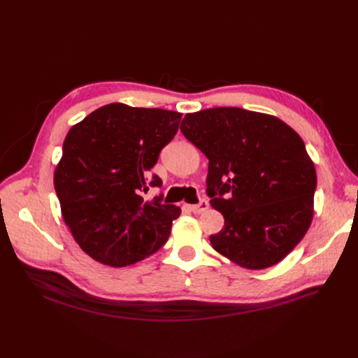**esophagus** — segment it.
I'll return each mask as SVG.
<instances>
[{
  "instance_id": "1",
  "label": "esophagus",
  "mask_w": 358,
  "mask_h": 358,
  "mask_svg": "<svg viewBox=\"0 0 358 358\" xmlns=\"http://www.w3.org/2000/svg\"><path fill=\"white\" fill-rule=\"evenodd\" d=\"M209 208V203H208V200H200V203L199 204H192V206H189V209L194 212V213H201V212H204L206 209Z\"/></svg>"
}]
</instances>
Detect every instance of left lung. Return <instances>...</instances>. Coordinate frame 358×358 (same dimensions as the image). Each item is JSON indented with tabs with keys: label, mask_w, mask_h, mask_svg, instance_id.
Listing matches in <instances>:
<instances>
[{
	"label": "left lung",
	"mask_w": 358,
	"mask_h": 358,
	"mask_svg": "<svg viewBox=\"0 0 358 358\" xmlns=\"http://www.w3.org/2000/svg\"><path fill=\"white\" fill-rule=\"evenodd\" d=\"M180 131L209 159L208 196L224 215L210 245L237 266L284 259L313 216L315 166L301 137L279 117L215 107L185 115Z\"/></svg>",
	"instance_id": "1"
}]
</instances>
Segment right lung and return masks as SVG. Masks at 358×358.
<instances>
[{"label":"right lung","mask_w":358,"mask_h":358,"mask_svg":"<svg viewBox=\"0 0 358 358\" xmlns=\"http://www.w3.org/2000/svg\"><path fill=\"white\" fill-rule=\"evenodd\" d=\"M180 117L179 112L112 103L71 127L53 183L64 221L95 262L129 266L169 241L180 209L162 204V196L145 200L142 192ZM161 183L154 175L149 185Z\"/></svg>","instance_id":"1"}]
</instances>
